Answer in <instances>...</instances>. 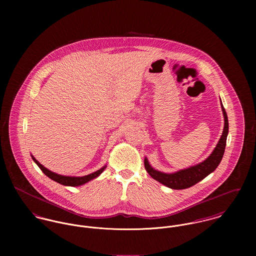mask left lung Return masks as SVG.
<instances>
[{
    "instance_id": "left-lung-1",
    "label": "left lung",
    "mask_w": 256,
    "mask_h": 256,
    "mask_svg": "<svg viewBox=\"0 0 256 256\" xmlns=\"http://www.w3.org/2000/svg\"><path fill=\"white\" fill-rule=\"evenodd\" d=\"M222 104V102H220ZM222 110L224 118V131L220 136L219 143L213 150V152L202 162L191 166L189 168L180 170L176 174H164L160 172H158L154 170L148 160L145 158L144 164H145V168H146L148 174L156 182L172 188V189H185L188 187H191L195 185L196 183L201 182L204 180L207 176H209L211 172H213L220 164L224 148H226V136L228 133V116L222 104Z\"/></svg>"
}]
</instances>
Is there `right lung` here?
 <instances>
[{"mask_svg": "<svg viewBox=\"0 0 256 256\" xmlns=\"http://www.w3.org/2000/svg\"><path fill=\"white\" fill-rule=\"evenodd\" d=\"M32 160L36 162L37 166H39V168L43 172V174L48 176L49 178H51L52 180L56 182L60 183V184H63V185H67V186H80V185H82L84 183L98 178L104 170L106 166H104L102 168L96 170V172L94 174H90L88 176H80V178H76V176H60V174H57L55 172H50L49 170H47L46 168H44L39 162H37L36 160L32 156Z\"/></svg>", "mask_w": 256, "mask_h": 256, "instance_id": "add662e5", "label": "right lung"}]
</instances>
